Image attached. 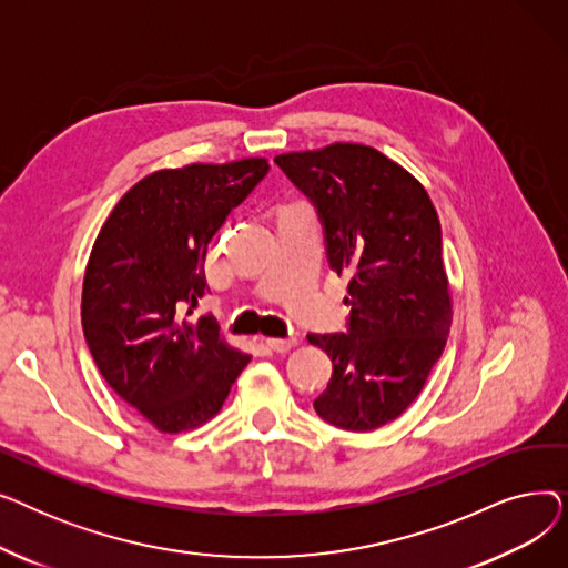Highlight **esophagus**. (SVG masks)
<instances>
[{"mask_svg":"<svg viewBox=\"0 0 568 568\" xmlns=\"http://www.w3.org/2000/svg\"><path fill=\"white\" fill-rule=\"evenodd\" d=\"M266 345L272 347L274 352H287L296 345V338L294 336H287V338H266Z\"/></svg>","mask_w":568,"mask_h":568,"instance_id":"1","label":"esophagus"}]
</instances>
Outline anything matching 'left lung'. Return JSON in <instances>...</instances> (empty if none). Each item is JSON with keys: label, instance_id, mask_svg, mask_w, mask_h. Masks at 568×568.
Masks as SVG:
<instances>
[{"label": "left lung", "instance_id": "obj_1", "mask_svg": "<svg viewBox=\"0 0 568 568\" xmlns=\"http://www.w3.org/2000/svg\"><path fill=\"white\" fill-rule=\"evenodd\" d=\"M274 161L315 204L326 257L349 276L347 334H308L334 364L315 412L343 430H375L422 394L452 329L437 212L419 179L366 144Z\"/></svg>", "mask_w": 568, "mask_h": 568}]
</instances>
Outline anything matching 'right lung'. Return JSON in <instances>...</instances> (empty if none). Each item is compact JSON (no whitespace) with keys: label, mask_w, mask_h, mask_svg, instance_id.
Returning a JSON list of instances; mask_svg holds the SVG:
<instances>
[{"label":"right lung","mask_w":568,"mask_h":568,"mask_svg":"<svg viewBox=\"0 0 568 568\" xmlns=\"http://www.w3.org/2000/svg\"><path fill=\"white\" fill-rule=\"evenodd\" d=\"M266 172V159H242L146 174L114 204L89 255V352L112 392L161 433L216 416L251 362L212 315H189L206 292L209 244Z\"/></svg>","instance_id":"1"}]
</instances>
